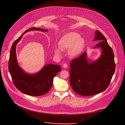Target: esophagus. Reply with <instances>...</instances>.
Returning a JSON list of instances; mask_svg holds the SVG:
<instances>
[{
    "mask_svg": "<svg viewBox=\"0 0 125 125\" xmlns=\"http://www.w3.org/2000/svg\"><path fill=\"white\" fill-rule=\"evenodd\" d=\"M67 66H68V65L67 64H64L63 65V67H64V68H67Z\"/></svg>",
    "mask_w": 125,
    "mask_h": 125,
    "instance_id": "34e87169",
    "label": "esophagus"
}]
</instances>
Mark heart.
<instances>
[{
    "mask_svg": "<svg viewBox=\"0 0 125 125\" xmlns=\"http://www.w3.org/2000/svg\"><path fill=\"white\" fill-rule=\"evenodd\" d=\"M59 48H55L54 51L57 56L62 55L61 51H68L70 58H76L79 56L84 48V41L77 33L69 32L65 34L58 42Z\"/></svg>",
    "mask_w": 125,
    "mask_h": 125,
    "instance_id": "b5f03b06",
    "label": "heart"
}]
</instances>
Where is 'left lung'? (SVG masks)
I'll use <instances>...</instances> for the list:
<instances>
[{
	"mask_svg": "<svg viewBox=\"0 0 125 125\" xmlns=\"http://www.w3.org/2000/svg\"><path fill=\"white\" fill-rule=\"evenodd\" d=\"M93 41L100 42L93 47L100 49V57L91 61L85 52L73 60L70 65L71 86L76 94L83 96L96 95L105 90L115 71L114 54L105 37L96 30Z\"/></svg>",
	"mask_w": 125,
	"mask_h": 125,
	"instance_id": "1",
	"label": "left lung"
}]
</instances>
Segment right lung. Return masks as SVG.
I'll use <instances>...</instances> for the list:
<instances>
[{
  "instance_id": "1",
  "label": "right lung",
  "mask_w": 125,
  "mask_h": 125,
  "mask_svg": "<svg viewBox=\"0 0 125 125\" xmlns=\"http://www.w3.org/2000/svg\"><path fill=\"white\" fill-rule=\"evenodd\" d=\"M47 32L48 30L33 27L25 31L13 43L10 51L9 70L15 87L21 92L30 96L44 95L51 89L54 77L61 70L60 65L46 64L35 73H28L19 66L16 56V46L23 35L30 31Z\"/></svg>"
}]
</instances>
